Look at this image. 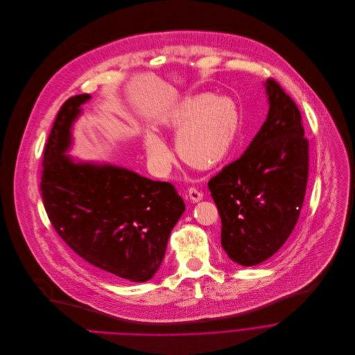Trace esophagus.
I'll return each mask as SVG.
<instances>
[{"label":"esophagus","instance_id":"34e87169","mask_svg":"<svg viewBox=\"0 0 355 355\" xmlns=\"http://www.w3.org/2000/svg\"><path fill=\"white\" fill-rule=\"evenodd\" d=\"M186 197H189L191 201L197 202V201H200L202 198V193L198 189H196V187H189L187 191H186Z\"/></svg>","mask_w":355,"mask_h":355}]
</instances>
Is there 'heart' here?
Wrapping results in <instances>:
<instances>
[{
    "label": "heart",
    "mask_w": 355,
    "mask_h": 355,
    "mask_svg": "<svg viewBox=\"0 0 355 355\" xmlns=\"http://www.w3.org/2000/svg\"><path fill=\"white\" fill-rule=\"evenodd\" d=\"M162 123L171 128H180L176 148L189 165L209 169L231 154L239 130V113L235 102L227 96L198 94L176 105ZM146 147L155 168L169 166L172 153L158 135L150 134Z\"/></svg>",
    "instance_id": "1"
}]
</instances>
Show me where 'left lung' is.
I'll return each mask as SVG.
<instances>
[{"label": "left lung", "mask_w": 355, "mask_h": 355, "mask_svg": "<svg viewBox=\"0 0 355 355\" xmlns=\"http://www.w3.org/2000/svg\"><path fill=\"white\" fill-rule=\"evenodd\" d=\"M267 120L246 153L211 178L221 217V245L231 260L256 266L271 257L295 228L309 175V141L290 95L268 78Z\"/></svg>", "instance_id": "obj_1"}]
</instances>
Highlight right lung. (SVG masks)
<instances>
[{"instance_id":"obj_1","label":"right lung","mask_w":355,"mask_h":355,"mask_svg":"<svg viewBox=\"0 0 355 355\" xmlns=\"http://www.w3.org/2000/svg\"><path fill=\"white\" fill-rule=\"evenodd\" d=\"M89 98L71 96L55 116L43 153V204L55 232L78 256L107 275L144 282L159 268L184 202L168 182L65 155L69 128Z\"/></svg>"}]
</instances>
